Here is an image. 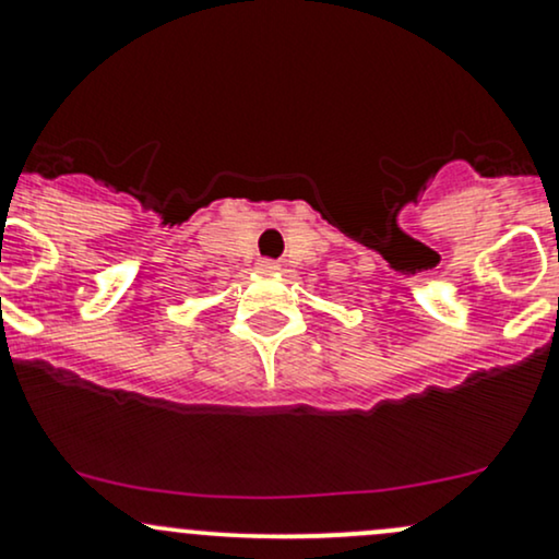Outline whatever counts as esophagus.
I'll return each instance as SVG.
<instances>
[{
  "label": "esophagus",
  "mask_w": 559,
  "mask_h": 559,
  "mask_svg": "<svg viewBox=\"0 0 559 559\" xmlns=\"http://www.w3.org/2000/svg\"><path fill=\"white\" fill-rule=\"evenodd\" d=\"M278 267L281 265L275 260H258V271H262V273H275Z\"/></svg>",
  "instance_id": "1"
}]
</instances>
